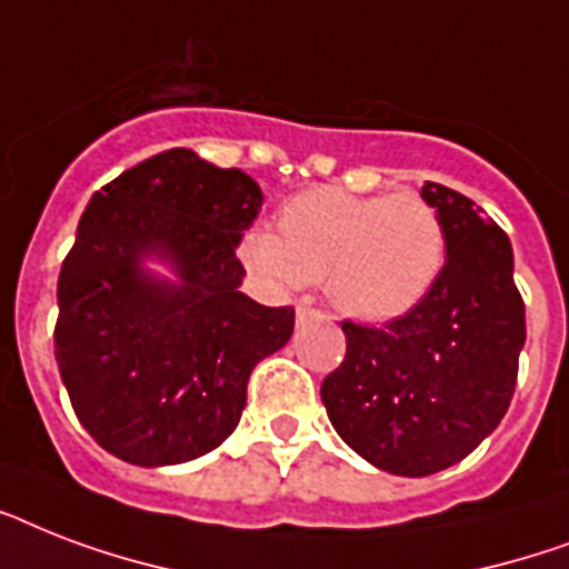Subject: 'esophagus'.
Instances as JSON below:
<instances>
[{
	"instance_id": "esophagus-1",
	"label": "esophagus",
	"mask_w": 569,
	"mask_h": 569,
	"mask_svg": "<svg viewBox=\"0 0 569 569\" xmlns=\"http://www.w3.org/2000/svg\"><path fill=\"white\" fill-rule=\"evenodd\" d=\"M310 319H321V312L316 310V307H312L310 301H301L298 303V321H310Z\"/></svg>"
}]
</instances>
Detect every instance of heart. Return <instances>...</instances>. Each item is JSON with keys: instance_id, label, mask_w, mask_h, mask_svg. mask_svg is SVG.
<instances>
[{"instance_id": "1", "label": "heart", "mask_w": 569, "mask_h": 569, "mask_svg": "<svg viewBox=\"0 0 569 569\" xmlns=\"http://www.w3.org/2000/svg\"><path fill=\"white\" fill-rule=\"evenodd\" d=\"M244 259L277 286L325 280L360 321H392L422 301L446 259V223L419 194L360 197L312 189L289 200L280 232L253 230Z\"/></svg>"}]
</instances>
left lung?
I'll list each match as a JSON object with an SVG mask.
<instances>
[{
	"label": "left lung",
	"mask_w": 569,
	"mask_h": 569,
	"mask_svg": "<svg viewBox=\"0 0 569 569\" xmlns=\"http://www.w3.org/2000/svg\"><path fill=\"white\" fill-rule=\"evenodd\" d=\"M446 262L422 301L383 328L342 321L346 360L321 383L337 433L383 472L458 463L502 422L526 342L511 241L469 197L425 182Z\"/></svg>",
	"instance_id": "1"
}]
</instances>
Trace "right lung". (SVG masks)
<instances>
[{
	"instance_id": "right-lung-1",
	"label": "right lung",
	"mask_w": 569,
	"mask_h": 569,
	"mask_svg": "<svg viewBox=\"0 0 569 569\" xmlns=\"http://www.w3.org/2000/svg\"><path fill=\"white\" fill-rule=\"evenodd\" d=\"M262 191L239 168L164 150L102 186L58 274L56 360L79 422L136 467L218 449L241 419L248 378L289 342L292 307L239 292L241 232ZM171 261L178 283L140 268Z\"/></svg>"
}]
</instances>
